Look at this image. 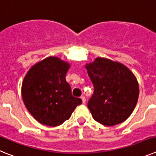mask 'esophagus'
<instances>
[{
  "label": "esophagus",
  "mask_w": 156,
  "mask_h": 156,
  "mask_svg": "<svg viewBox=\"0 0 156 156\" xmlns=\"http://www.w3.org/2000/svg\"><path fill=\"white\" fill-rule=\"evenodd\" d=\"M80 98L82 99V102L83 103V104H85V102H86V98H85L84 96H81Z\"/></svg>",
  "instance_id": "34e87169"
}]
</instances>
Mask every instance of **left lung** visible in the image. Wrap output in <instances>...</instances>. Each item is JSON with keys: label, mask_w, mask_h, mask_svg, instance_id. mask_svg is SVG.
Instances as JSON below:
<instances>
[{"label": "left lung", "mask_w": 156, "mask_h": 156, "mask_svg": "<svg viewBox=\"0 0 156 156\" xmlns=\"http://www.w3.org/2000/svg\"><path fill=\"white\" fill-rule=\"evenodd\" d=\"M86 68L94 86L87 103L94 119L105 126L126 120L138 99V83L134 75L123 65L101 58Z\"/></svg>", "instance_id": "8db88e82"}]
</instances>
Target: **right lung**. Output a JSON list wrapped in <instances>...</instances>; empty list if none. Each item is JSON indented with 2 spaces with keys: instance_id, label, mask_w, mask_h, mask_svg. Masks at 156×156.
<instances>
[{
  "instance_id": "1",
  "label": "right lung",
  "mask_w": 156,
  "mask_h": 156,
  "mask_svg": "<svg viewBox=\"0 0 156 156\" xmlns=\"http://www.w3.org/2000/svg\"><path fill=\"white\" fill-rule=\"evenodd\" d=\"M69 65L49 57L33 66L22 85L24 104L41 124L56 126L69 119L82 100L72 95L66 75Z\"/></svg>"
}]
</instances>
